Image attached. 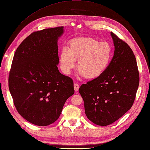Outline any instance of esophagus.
<instances>
[{
  "label": "esophagus",
  "mask_w": 150,
  "mask_h": 150,
  "mask_svg": "<svg viewBox=\"0 0 150 150\" xmlns=\"http://www.w3.org/2000/svg\"><path fill=\"white\" fill-rule=\"evenodd\" d=\"M74 88L75 91H77L78 90H79V84L77 83H74Z\"/></svg>",
  "instance_id": "esophagus-1"
}]
</instances>
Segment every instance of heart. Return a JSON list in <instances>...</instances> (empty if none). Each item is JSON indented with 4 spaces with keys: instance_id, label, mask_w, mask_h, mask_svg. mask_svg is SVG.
Masks as SVG:
<instances>
[{
    "instance_id": "heart-1",
    "label": "heart",
    "mask_w": 150,
    "mask_h": 150,
    "mask_svg": "<svg viewBox=\"0 0 150 150\" xmlns=\"http://www.w3.org/2000/svg\"><path fill=\"white\" fill-rule=\"evenodd\" d=\"M113 55L112 47L108 42H100L91 37L71 40L68 48L63 47L59 54L60 68L68 74L76 67L80 74L88 79L101 76L108 68Z\"/></svg>"
}]
</instances>
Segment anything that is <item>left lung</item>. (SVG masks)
Here are the masks:
<instances>
[{
    "label": "left lung",
    "instance_id": "8db88e82",
    "mask_svg": "<svg viewBox=\"0 0 150 150\" xmlns=\"http://www.w3.org/2000/svg\"><path fill=\"white\" fill-rule=\"evenodd\" d=\"M115 46L108 68L99 77L80 87L85 112L99 126L114 123L133 105L139 85L137 61L131 48L113 32Z\"/></svg>",
    "mask_w": 150,
    "mask_h": 150
}]
</instances>
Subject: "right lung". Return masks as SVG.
I'll return each instance as SVG.
<instances>
[{
  "label": "right lung",
  "mask_w": 150,
  "mask_h": 150,
  "mask_svg": "<svg viewBox=\"0 0 150 150\" xmlns=\"http://www.w3.org/2000/svg\"><path fill=\"white\" fill-rule=\"evenodd\" d=\"M63 27L35 32L18 46L13 57L8 87L20 115L37 126L54 123L68 98L73 81L61 74L57 40Z\"/></svg>",
  "instance_id": "1"
}]
</instances>
